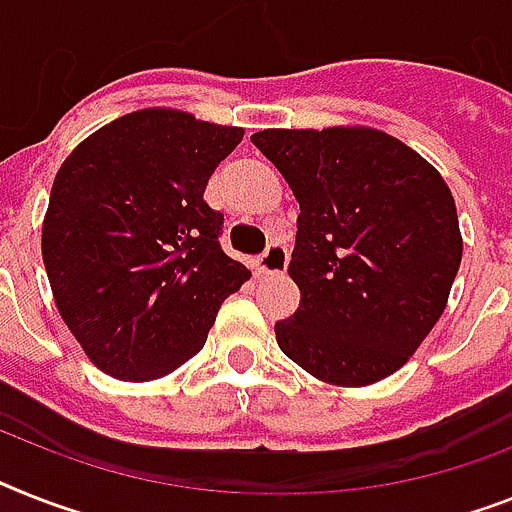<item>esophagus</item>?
<instances>
[{
    "instance_id": "34e87169",
    "label": "esophagus",
    "mask_w": 512,
    "mask_h": 512,
    "mask_svg": "<svg viewBox=\"0 0 512 512\" xmlns=\"http://www.w3.org/2000/svg\"><path fill=\"white\" fill-rule=\"evenodd\" d=\"M287 261H290V253H287V248L282 246V243H277V240H272L269 246H266V251L259 256V272L264 274H282L287 269Z\"/></svg>"
}]
</instances>
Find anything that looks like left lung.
I'll use <instances>...</instances> for the list:
<instances>
[{"label": "left lung", "mask_w": 512, "mask_h": 512, "mask_svg": "<svg viewBox=\"0 0 512 512\" xmlns=\"http://www.w3.org/2000/svg\"><path fill=\"white\" fill-rule=\"evenodd\" d=\"M251 141L301 204L287 266L301 306L274 324L280 350L340 387L395 374L439 322L463 256L447 183L382 130H261Z\"/></svg>", "instance_id": "8db88e82"}]
</instances>
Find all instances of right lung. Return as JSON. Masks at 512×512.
I'll use <instances>...</instances> for the list:
<instances>
[{"label":"right lung","mask_w":512,"mask_h":512,"mask_svg":"<svg viewBox=\"0 0 512 512\" xmlns=\"http://www.w3.org/2000/svg\"><path fill=\"white\" fill-rule=\"evenodd\" d=\"M243 128L138 109L88 135L54 177L41 253L80 348L114 379L167 377L204 348L227 295L251 277L219 246L204 201Z\"/></svg>","instance_id":"obj_1"}]
</instances>
